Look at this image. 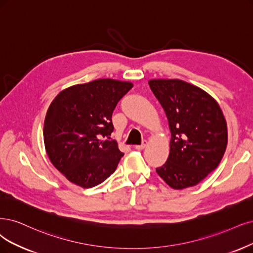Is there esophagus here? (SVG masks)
Returning a JSON list of instances; mask_svg holds the SVG:
<instances>
[{
    "mask_svg": "<svg viewBox=\"0 0 253 253\" xmlns=\"http://www.w3.org/2000/svg\"><path fill=\"white\" fill-rule=\"evenodd\" d=\"M147 146V141H143V143L141 145H136L135 149L136 150H143V149Z\"/></svg>",
    "mask_w": 253,
    "mask_h": 253,
    "instance_id": "obj_1",
    "label": "esophagus"
}]
</instances>
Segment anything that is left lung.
I'll list each match as a JSON object with an SVG mask.
<instances>
[{"mask_svg": "<svg viewBox=\"0 0 253 253\" xmlns=\"http://www.w3.org/2000/svg\"><path fill=\"white\" fill-rule=\"evenodd\" d=\"M171 131L170 154L156 172L175 190L198 184L219 166L227 146V125L211 96L178 79H152Z\"/></svg>", "mask_w": 253, "mask_h": 253, "instance_id": "left-lung-1", "label": "left lung"}]
</instances>
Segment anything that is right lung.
<instances>
[{
	"instance_id": "right-lung-1",
	"label": "right lung",
	"mask_w": 253,
	"mask_h": 253,
	"mask_svg": "<svg viewBox=\"0 0 253 253\" xmlns=\"http://www.w3.org/2000/svg\"><path fill=\"white\" fill-rule=\"evenodd\" d=\"M131 82L98 79L60 91L46 111L43 142L51 163L67 179L92 188L114 173L124 155L115 139L112 112Z\"/></svg>"
}]
</instances>
